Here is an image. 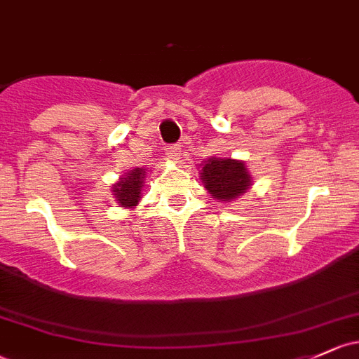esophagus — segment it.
<instances>
[{
    "instance_id": "34e87169",
    "label": "esophagus",
    "mask_w": 359,
    "mask_h": 359,
    "mask_svg": "<svg viewBox=\"0 0 359 359\" xmlns=\"http://www.w3.org/2000/svg\"><path fill=\"white\" fill-rule=\"evenodd\" d=\"M166 156H168L172 161H180V154H182V151H180V145H168V147L165 149Z\"/></svg>"
}]
</instances>
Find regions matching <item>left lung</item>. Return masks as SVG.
<instances>
[{
	"mask_svg": "<svg viewBox=\"0 0 359 359\" xmlns=\"http://www.w3.org/2000/svg\"><path fill=\"white\" fill-rule=\"evenodd\" d=\"M200 179L212 198L229 203L252 186L245 163L231 158H208L201 163Z\"/></svg>",
	"mask_w": 359,
	"mask_h": 359,
	"instance_id": "obj_1",
	"label": "left lung"
}]
</instances>
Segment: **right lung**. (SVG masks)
Returning a JSON list of instances; mask_svg holds the SVG:
<instances>
[{"label":"right lung","instance_id":"add662e5","mask_svg":"<svg viewBox=\"0 0 359 359\" xmlns=\"http://www.w3.org/2000/svg\"><path fill=\"white\" fill-rule=\"evenodd\" d=\"M145 175H147V168H135L130 170L128 173H124V175L114 184L112 193L121 207H137L138 201L142 200V193H144Z\"/></svg>","mask_w":359,"mask_h":359}]
</instances>
